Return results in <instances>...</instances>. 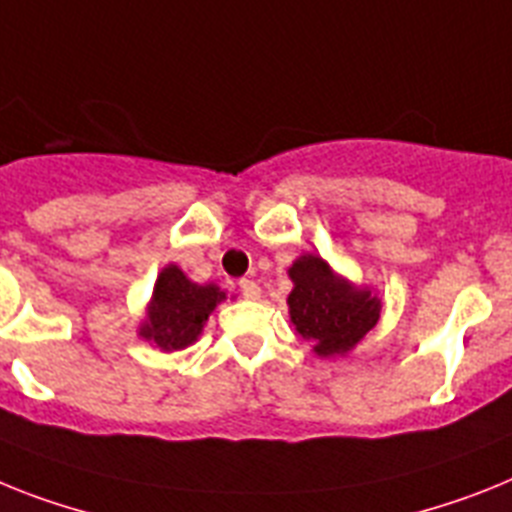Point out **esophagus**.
Returning <instances> with one entry per match:
<instances>
[{
  "label": "esophagus",
  "instance_id": "esophagus-1",
  "mask_svg": "<svg viewBox=\"0 0 512 512\" xmlns=\"http://www.w3.org/2000/svg\"><path fill=\"white\" fill-rule=\"evenodd\" d=\"M239 291L244 294V299H260V286H257V281H252V278H242V281H239Z\"/></svg>",
  "mask_w": 512,
  "mask_h": 512
}]
</instances>
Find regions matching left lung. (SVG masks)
Returning a JSON list of instances; mask_svg holds the SVG:
<instances>
[{
  "instance_id": "obj_1",
  "label": "left lung",
  "mask_w": 512,
  "mask_h": 512,
  "mask_svg": "<svg viewBox=\"0 0 512 512\" xmlns=\"http://www.w3.org/2000/svg\"><path fill=\"white\" fill-rule=\"evenodd\" d=\"M289 278L294 289L286 304L294 333L302 336L320 359L351 354L380 320V296L336 273L328 260L315 252L296 257Z\"/></svg>"
}]
</instances>
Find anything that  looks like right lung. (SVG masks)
I'll use <instances>...</instances> for the list:
<instances>
[{
	"label": "right lung",
	"instance_id": "add662e5",
	"mask_svg": "<svg viewBox=\"0 0 512 512\" xmlns=\"http://www.w3.org/2000/svg\"><path fill=\"white\" fill-rule=\"evenodd\" d=\"M223 299L226 291L216 283H195L179 265L169 263L158 273L137 336L166 354L187 349L203 336L210 312Z\"/></svg>",
	"mask_w": 512,
	"mask_h": 512
}]
</instances>
